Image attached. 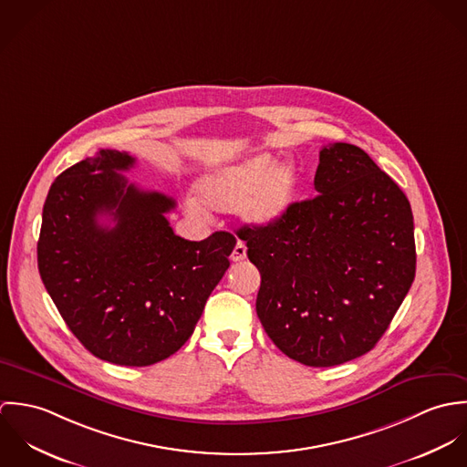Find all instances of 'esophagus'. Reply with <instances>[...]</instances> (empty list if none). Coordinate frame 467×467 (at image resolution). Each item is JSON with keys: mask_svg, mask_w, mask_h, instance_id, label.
<instances>
[{"mask_svg": "<svg viewBox=\"0 0 467 467\" xmlns=\"http://www.w3.org/2000/svg\"><path fill=\"white\" fill-rule=\"evenodd\" d=\"M230 259H232L234 263H241V261L246 259V246H244V243L237 241V244H235L232 255H230Z\"/></svg>", "mask_w": 467, "mask_h": 467, "instance_id": "34e87169", "label": "esophagus"}]
</instances>
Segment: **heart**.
I'll list each match as a JSON object with an SVG mask.
<instances>
[{
	"instance_id": "heart-1",
	"label": "heart",
	"mask_w": 467,
	"mask_h": 467,
	"mask_svg": "<svg viewBox=\"0 0 467 467\" xmlns=\"http://www.w3.org/2000/svg\"><path fill=\"white\" fill-rule=\"evenodd\" d=\"M298 169L269 152L248 156L204 172L196 183L200 200L212 210L228 212L241 206V217L252 226L278 223L298 192ZM200 212L198 204H191Z\"/></svg>"
}]
</instances>
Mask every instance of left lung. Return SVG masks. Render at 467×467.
Instances as JSON below:
<instances>
[{
	"instance_id": "8db88e82",
	"label": "left lung",
	"mask_w": 467,
	"mask_h": 467,
	"mask_svg": "<svg viewBox=\"0 0 467 467\" xmlns=\"http://www.w3.org/2000/svg\"><path fill=\"white\" fill-rule=\"evenodd\" d=\"M318 196L293 202L269 226H243L261 271L257 315L271 341L307 367L367 354L389 329L413 278L410 202L350 143L320 150Z\"/></svg>"
}]
</instances>
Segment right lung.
Listing matches in <instances>:
<instances>
[{"instance_id":"obj_1","label":"right lung","mask_w":467,"mask_h":467,"mask_svg":"<svg viewBox=\"0 0 467 467\" xmlns=\"http://www.w3.org/2000/svg\"><path fill=\"white\" fill-rule=\"evenodd\" d=\"M133 165L130 152L100 149L57 176L43 206L37 266L67 329L93 356L147 367L192 336L237 241L228 232L200 243L176 235L165 217L176 202L130 183L120 172Z\"/></svg>"}]
</instances>
